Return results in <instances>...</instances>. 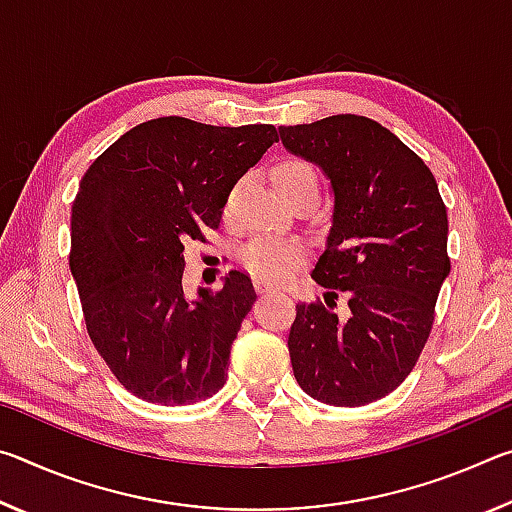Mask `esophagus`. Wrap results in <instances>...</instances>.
Returning a JSON list of instances; mask_svg holds the SVG:
<instances>
[{
  "instance_id": "1",
  "label": "esophagus",
  "mask_w": 512,
  "mask_h": 512,
  "mask_svg": "<svg viewBox=\"0 0 512 512\" xmlns=\"http://www.w3.org/2000/svg\"><path fill=\"white\" fill-rule=\"evenodd\" d=\"M271 289H273L271 284H266V282H259V287H257V291H259V293H268Z\"/></svg>"
}]
</instances>
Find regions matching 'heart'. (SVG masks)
Returning <instances> with one entry per match:
<instances>
[{
	"label": "heart",
	"instance_id": "b5f03b06",
	"mask_svg": "<svg viewBox=\"0 0 512 512\" xmlns=\"http://www.w3.org/2000/svg\"><path fill=\"white\" fill-rule=\"evenodd\" d=\"M273 180L282 196L291 201L298 194L316 192L318 194V173L307 160L300 158H284L273 167ZM239 185L230 189L223 203V214H232V205H235V196L239 192ZM307 246L300 239H275V237H257L250 241L241 253V262L250 273L257 275L264 282H284L287 277L298 271V266L305 262Z\"/></svg>",
	"mask_w": 512,
	"mask_h": 512
}]
</instances>
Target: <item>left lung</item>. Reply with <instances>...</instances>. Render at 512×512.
<instances>
[{
  "label": "left lung",
  "instance_id": "obj_1",
  "mask_svg": "<svg viewBox=\"0 0 512 512\" xmlns=\"http://www.w3.org/2000/svg\"><path fill=\"white\" fill-rule=\"evenodd\" d=\"M282 144L332 180L334 221L311 277L325 302H298L289 332L302 391L332 406L393 393L427 343L449 275L447 207L418 153L375 119L282 126ZM349 314H335L338 293Z\"/></svg>",
  "mask_w": 512,
  "mask_h": 512
}]
</instances>
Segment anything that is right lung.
I'll list each match as a JSON object with an SVG mask.
<instances>
[{
    "instance_id": "right-lung-1",
    "label": "right lung",
    "mask_w": 512,
    "mask_h": 512,
    "mask_svg": "<svg viewBox=\"0 0 512 512\" xmlns=\"http://www.w3.org/2000/svg\"><path fill=\"white\" fill-rule=\"evenodd\" d=\"M277 142L273 124L210 126L158 117L90 164L72 205L69 268L90 341L128 393L178 406L228 379L232 341L253 307L248 273L183 293L185 244L221 223L225 196Z\"/></svg>"
}]
</instances>
